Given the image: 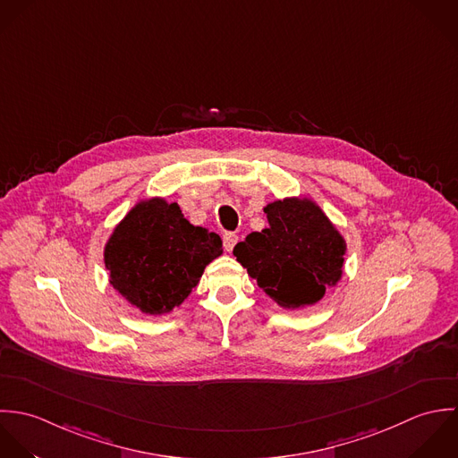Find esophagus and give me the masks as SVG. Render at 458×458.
Returning <instances> with one entry per match:
<instances>
[{
	"instance_id": "esophagus-1",
	"label": "esophagus",
	"mask_w": 458,
	"mask_h": 458,
	"mask_svg": "<svg viewBox=\"0 0 458 458\" xmlns=\"http://www.w3.org/2000/svg\"><path fill=\"white\" fill-rule=\"evenodd\" d=\"M237 241H239L237 233H232V232L225 233V235H223V246H225V250H226V251H232L233 246L237 244Z\"/></svg>"
}]
</instances>
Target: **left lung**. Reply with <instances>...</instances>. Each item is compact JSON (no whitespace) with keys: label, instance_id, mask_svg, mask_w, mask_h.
Returning a JSON list of instances; mask_svg holds the SVG:
<instances>
[{"label":"left lung","instance_id":"left-lung-1","mask_svg":"<svg viewBox=\"0 0 458 458\" xmlns=\"http://www.w3.org/2000/svg\"><path fill=\"white\" fill-rule=\"evenodd\" d=\"M264 210L269 226L233 248L237 262L279 306L315 304L342 277L345 241L310 199H277Z\"/></svg>","mask_w":458,"mask_h":458}]
</instances>
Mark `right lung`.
Masks as SVG:
<instances>
[{"label": "right lung", "mask_w": 458, "mask_h": 458, "mask_svg": "<svg viewBox=\"0 0 458 458\" xmlns=\"http://www.w3.org/2000/svg\"><path fill=\"white\" fill-rule=\"evenodd\" d=\"M221 237L191 225L177 203H138L114 228L104 250L111 284L143 313L161 315L182 304L203 269L223 250Z\"/></svg>", "instance_id": "add662e5"}]
</instances>
